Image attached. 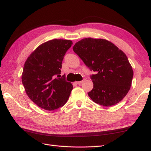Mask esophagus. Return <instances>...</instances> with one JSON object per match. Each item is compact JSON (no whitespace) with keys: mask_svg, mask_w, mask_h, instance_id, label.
<instances>
[{"mask_svg":"<svg viewBox=\"0 0 151 151\" xmlns=\"http://www.w3.org/2000/svg\"><path fill=\"white\" fill-rule=\"evenodd\" d=\"M84 81H85V80H81V81H79V82H76V84H80V83H83Z\"/></svg>","mask_w":151,"mask_h":151,"instance_id":"esophagus-1","label":"esophagus"}]
</instances>
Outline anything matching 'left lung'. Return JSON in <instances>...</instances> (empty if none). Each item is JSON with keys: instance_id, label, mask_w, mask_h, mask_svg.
<instances>
[{"instance_id": "8db88e82", "label": "left lung", "mask_w": 151, "mask_h": 151, "mask_svg": "<svg viewBox=\"0 0 151 151\" xmlns=\"http://www.w3.org/2000/svg\"><path fill=\"white\" fill-rule=\"evenodd\" d=\"M91 71L93 88L88 95L94 102L111 106L120 102L131 86L133 71L127 56L111 42L86 38L73 47Z\"/></svg>"}]
</instances>
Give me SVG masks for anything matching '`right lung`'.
Segmentation results:
<instances>
[{
	"instance_id": "add662e5",
	"label": "right lung",
	"mask_w": 151,
	"mask_h": 151,
	"mask_svg": "<svg viewBox=\"0 0 151 151\" xmlns=\"http://www.w3.org/2000/svg\"><path fill=\"white\" fill-rule=\"evenodd\" d=\"M72 41L49 40L39 45L27 58L22 82L27 95L37 106L53 111L67 102L73 89L71 82L60 74L62 63Z\"/></svg>"
}]
</instances>
